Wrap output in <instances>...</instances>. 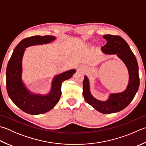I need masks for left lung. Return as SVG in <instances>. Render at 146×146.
Masks as SVG:
<instances>
[{
  "instance_id": "1",
  "label": "left lung",
  "mask_w": 146,
  "mask_h": 146,
  "mask_svg": "<svg viewBox=\"0 0 146 146\" xmlns=\"http://www.w3.org/2000/svg\"><path fill=\"white\" fill-rule=\"evenodd\" d=\"M103 38L107 40L101 50L106 54H116L120 58L128 71L129 82L123 92L111 94L107 101H101L92 96L90 92L89 81L85 76L83 82V95L88 104L99 112L110 114L120 111L127 107L135 97L139 87V66L135 55L131 50L129 45L122 37L117 35H105Z\"/></svg>"
}]
</instances>
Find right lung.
Returning <instances> with one entry per match:
<instances>
[{
	"label": "right lung",
	"instance_id": "right-lung-1",
	"mask_svg": "<svg viewBox=\"0 0 146 146\" xmlns=\"http://www.w3.org/2000/svg\"><path fill=\"white\" fill-rule=\"evenodd\" d=\"M56 37L51 35H36L26 38L14 48L6 69V87L10 99L23 111L30 115H40L48 112L58 104L61 96V84L70 79L75 70H70L54 77L51 90L47 95L31 93L22 82V59L27 48L31 45L48 44Z\"/></svg>",
	"mask_w": 146,
	"mask_h": 146
}]
</instances>
